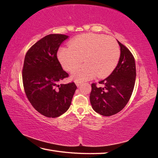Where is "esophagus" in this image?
<instances>
[{
  "mask_svg": "<svg viewBox=\"0 0 158 158\" xmlns=\"http://www.w3.org/2000/svg\"><path fill=\"white\" fill-rule=\"evenodd\" d=\"M75 84H76V85H77V87H79V85L81 84V83L80 82V81H75Z\"/></svg>",
  "mask_w": 158,
  "mask_h": 158,
  "instance_id": "1",
  "label": "esophagus"
}]
</instances>
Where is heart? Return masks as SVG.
<instances>
[{"label": "heart", "mask_w": 158, "mask_h": 158, "mask_svg": "<svg viewBox=\"0 0 158 158\" xmlns=\"http://www.w3.org/2000/svg\"><path fill=\"white\" fill-rule=\"evenodd\" d=\"M69 47H61L58 59L65 70L69 71L82 61L83 66L76 67L71 73L75 81L109 76L116 68L120 58V49L116 40L95 33L80 35L69 42Z\"/></svg>", "instance_id": "1"}]
</instances>
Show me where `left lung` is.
Masks as SVG:
<instances>
[{"label":"left lung","mask_w":158,"mask_h":158,"mask_svg":"<svg viewBox=\"0 0 158 158\" xmlns=\"http://www.w3.org/2000/svg\"><path fill=\"white\" fill-rule=\"evenodd\" d=\"M121 56L116 68L107 78L99 81L102 87L91 84L90 101L93 110L109 116L121 111L132 95L135 84L136 65L132 53L118 41Z\"/></svg>","instance_id":"left-lung-1"}]
</instances>
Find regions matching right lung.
<instances>
[{
	"mask_svg": "<svg viewBox=\"0 0 158 158\" xmlns=\"http://www.w3.org/2000/svg\"><path fill=\"white\" fill-rule=\"evenodd\" d=\"M68 37L48 35L29 49L24 58L22 79L26 95L35 109L48 118L68 111L77 88L74 82L58 84L68 77L57 58L58 48Z\"/></svg>",
	"mask_w": 158,
	"mask_h": 158,
	"instance_id": "1",
	"label": "right lung"
}]
</instances>
